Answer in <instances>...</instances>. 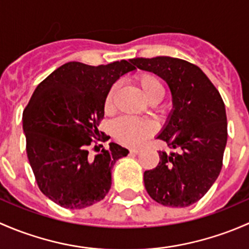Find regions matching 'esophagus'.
<instances>
[{"instance_id": "34e87169", "label": "esophagus", "mask_w": 249, "mask_h": 249, "mask_svg": "<svg viewBox=\"0 0 249 249\" xmlns=\"http://www.w3.org/2000/svg\"><path fill=\"white\" fill-rule=\"evenodd\" d=\"M129 152L132 153V155H138V153L140 152V150H139V148H130Z\"/></svg>"}]
</instances>
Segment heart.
I'll return each instance as SVG.
<instances>
[{
    "label": "heart",
    "mask_w": 249,
    "mask_h": 249,
    "mask_svg": "<svg viewBox=\"0 0 249 249\" xmlns=\"http://www.w3.org/2000/svg\"><path fill=\"white\" fill-rule=\"evenodd\" d=\"M137 83L142 87L143 94L150 102L160 101L164 94L162 81L156 75L150 73H143L137 76ZM117 86L112 85L106 98V109H112V101ZM111 132L120 142L127 146H140L155 132V124L147 119L140 117L122 116L115 120L111 124Z\"/></svg>",
    "instance_id": "b5f03b06"
}]
</instances>
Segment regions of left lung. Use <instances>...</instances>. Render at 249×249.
<instances>
[{
    "label": "left lung",
    "instance_id": "obj_1",
    "mask_svg": "<svg viewBox=\"0 0 249 249\" xmlns=\"http://www.w3.org/2000/svg\"><path fill=\"white\" fill-rule=\"evenodd\" d=\"M130 62L160 76L173 97V110L157 137L171 152L160 151L158 165L143 173L146 191L164 206L193 205L211 188L222 169L228 139L224 102L193 63L169 56Z\"/></svg>",
    "mask_w": 249,
    "mask_h": 249
}]
</instances>
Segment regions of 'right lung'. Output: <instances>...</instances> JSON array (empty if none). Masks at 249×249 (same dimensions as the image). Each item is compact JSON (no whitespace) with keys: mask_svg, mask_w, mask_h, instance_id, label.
I'll list each match as a JSON object with an SVG mask.
<instances>
[{"mask_svg":"<svg viewBox=\"0 0 249 249\" xmlns=\"http://www.w3.org/2000/svg\"><path fill=\"white\" fill-rule=\"evenodd\" d=\"M132 62L89 66L68 62L53 71L33 92L22 114L26 152L38 187L65 209L79 210L103 200L111 187V169L129 153L119 143L94 145L112 84ZM102 150H100V147Z\"/></svg>","mask_w":249,"mask_h":249,"instance_id":"obj_1","label":"right lung"}]
</instances>
